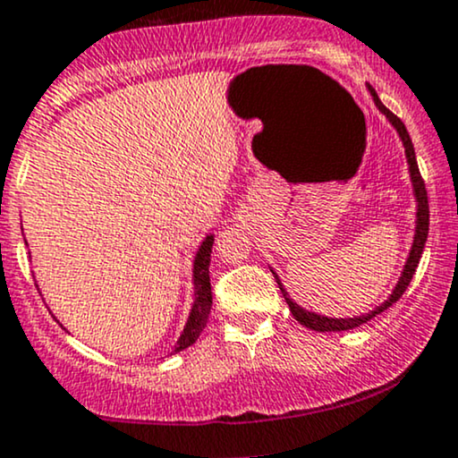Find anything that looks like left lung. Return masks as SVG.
<instances>
[{
	"instance_id": "left-lung-1",
	"label": "left lung",
	"mask_w": 458,
	"mask_h": 458,
	"mask_svg": "<svg viewBox=\"0 0 458 458\" xmlns=\"http://www.w3.org/2000/svg\"><path fill=\"white\" fill-rule=\"evenodd\" d=\"M368 90H370L372 101H375L377 107H379V112L386 114V118L390 120L392 127L398 131V135H401V140H403L404 155H407V163H409V174H411V182H413V193H415V199H418V222H415L413 245H411V251H409L407 262H404V269H403L401 280H398L396 288H394V291H392V295L387 297V301L381 303L379 308L372 310V312L361 314V317H355V318H329V317H320V314L308 312V310H303L301 306H297V303L293 301L291 297H288V293L284 291L282 282L277 280V276H276V273H273V276H276L277 286H280L284 299H286L288 308H291L293 317H295L301 325H306L308 329H314V331H346V329H355V327H360V325L368 323V320H370V318H375L377 314L386 312V310L390 308L392 303H396L398 299L403 297V293L407 291L409 282H411L413 273H415V269H418L420 256H422L424 243H427V236H428V196H427V187H424L422 174H420V170H418V161H415V150H413L411 138H409V133H407V129H404L403 120L398 118V115H394L390 109H387L386 105L379 101V97H377V92L372 90L370 86H368Z\"/></svg>"
}]
</instances>
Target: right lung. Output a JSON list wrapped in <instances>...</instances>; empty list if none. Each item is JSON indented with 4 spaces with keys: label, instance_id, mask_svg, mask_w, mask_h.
<instances>
[{
    "label": "right lung",
    "instance_id": "add662e5",
    "mask_svg": "<svg viewBox=\"0 0 458 458\" xmlns=\"http://www.w3.org/2000/svg\"><path fill=\"white\" fill-rule=\"evenodd\" d=\"M213 236H207L199 245L196 260H193V288H196V299H193L191 314H189L185 329H182L181 338L174 346L172 353L191 346L207 327L208 314H211L213 306V293H211V277H208V262H211V250H213Z\"/></svg>",
    "mask_w": 458,
    "mask_h": 458
}]
</instances>
